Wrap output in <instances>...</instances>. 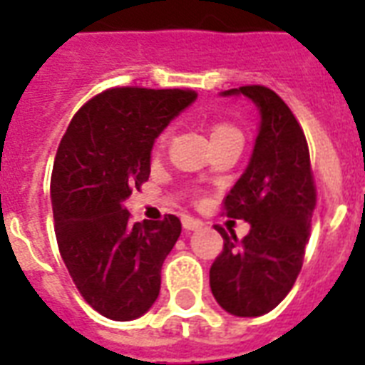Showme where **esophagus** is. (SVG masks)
I'll use <instances>...</instances> for the list:
<instances>
[{
  "mask_svg": "<svg viewBox=\"0 0 365 365\" xmlns=\"http://www.w3.org/2000/svg\"><path fill=\"white\" fill-rule=\"evenodd\" d=\"M182 223H183V229H185V231H197V229L202 227V222H200V220H197V217H191V216H183Z\"/></svg>",
  "mask_w": 365,
  "mask_h": 365,
  "instance_id": "1",
  "label": "esophagus"
}]
</instances>
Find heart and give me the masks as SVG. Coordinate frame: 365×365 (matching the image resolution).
Listing matches in <instances>:
<instances>
[{
	"label": "heart",
	"mask_w": 365,
	"mask_h": 365,
	"mask_svg": "<svg viewBox=\"0 0 365 365\" xmlns=\"http://www.w3.org/2000/svg\"><path fill=\"white\" fill-rule=\"evenodd\" d=\"M235 132H239L235 128L233 125H229V123H223V121H217V123H212L210 126V138H220V136H225V134H235ZM166 140V134L160 136V142H165Z\"/></svg>",
	"instance_id": "obj_1"
}]
</instances>
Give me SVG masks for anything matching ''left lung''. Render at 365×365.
<instances>
[{
    "label": "left lung",
    "mask_w": 365,
    "mask_h": 365,
    "mask_svg": "<svg viewBox=\"0 0 365 365\" xmlns=\"http://www.w3.org/2000/svg\"><path fill=\"white\" fill-rule=\"evenodd\" d=\"M223 94H244L261 113L254 153L223 199V216L250 223L237 240L216 225L223 250L210 267L216 301L235 317H261L289 294L301 272L317 208V185L305 132L286 102L263 85Z\"/></svg>",
    "instance_id": "obj_1"
}]
</instances>
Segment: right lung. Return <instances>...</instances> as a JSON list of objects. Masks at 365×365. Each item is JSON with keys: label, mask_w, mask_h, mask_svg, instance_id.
<instances>
[{"label": "right lung", "mask_w": 365, "mask_h": 365, "mask_svg": "<svg viewBox=\"0 0 365 365\" xmlns=\"http://www.w3.org/2000/svg\"><path fill=\"white\" fill-rule=\"evenodd\" d=\"M195 98L189 88H108L81 106L60 140L51 176L56 242L102 317L134 320L159 295L182 222L168 214L134 223L123 200L148 182L155 138Z\"/></svg>", "instance_id": "obj_1"}]
</instances>
